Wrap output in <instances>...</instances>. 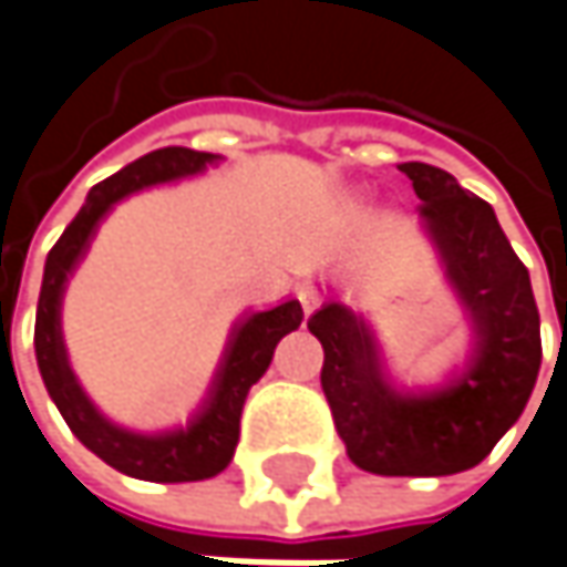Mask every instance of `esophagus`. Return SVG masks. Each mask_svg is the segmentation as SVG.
I'll use <instances>...</instances> for the list:
<instances>
[{
    "mask_svg": "<svg viewBox=\"0 0 567 567\" xmlns=\"http://www.w3.org/2000/svg\"><path fill=\"white\" fill-rule=\"evenodd\" d=\"M298 301H301L305 315H311V311H317V305H320V295H317L315 288H301L298 291Z\"/></svg>",
    "mask_w": 567,
    "mask_h": 567,
    "instance_id": "esophagus-1",
    "label": "esophagus"
}]
</instances>
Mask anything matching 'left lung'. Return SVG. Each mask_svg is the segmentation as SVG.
Here are the masks:
<instances>
[{
    "label": "left lung",
    "instance_id": "1",
    "mask_svg": "<svg viewBox=\"0 0 567 567\" xmlns=\"http://www.w3.org/2000/svg\"><path fill=\"white\" fill-rule=\"evenodd\" d=\"M401 173L414 183L423 227L472 320L465 372L446 388L401 394L384 379L375 337L350 308L327 301L308 330L323 347L320 388L352 462L372 475L440 478L475 468L523 414L543 362L539 308L484 198L430 163H401Z\"/></svg>",
    "mask_w": 567,
    "mask_h": 567
}]
</instances>
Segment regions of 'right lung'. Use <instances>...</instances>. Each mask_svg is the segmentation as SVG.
Masks as SVG:
<instances>
[{"label":"right lung","instance_id":"add662e5","mask_svg":"<svg viewBox=\"0 0 567 567\" xmlns=\"http://www.w3.org/2000/svg\"><path fill=\"white\" fill-rule=\"evenodd\" d=\"M215 159V153L163 147L127 163L121 173L109 176L105 183H99L89 192L80 215L70 220L63 237L53 244V250L48 252V266H44L38 320H34V352H38V369L48 384V394L85 450H92L112 468L141 482H205L230 465L237 440H240L244 401L252 384L269 369L279 340L285 333L298 330L305 317L298 301H285L279 308L240 320L230 333V343L217 369L215 384L208 391V401L192 416L185 430L159 433V436H141V433L121 430L95 411V404L85 398V391L76 382L66 350H63V333H60V298H63L66 276L80 262V256L89 247V237L95 234V224L105 217L117 198L141 192L147 185L195 176Z\"/></svg>","mask_w":567,"mask_h":567}]
</instances>
